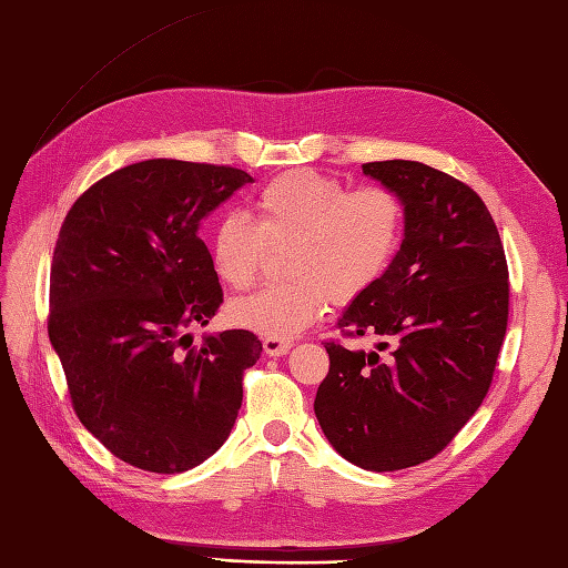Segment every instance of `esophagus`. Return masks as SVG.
<instances>
[{"mask_svg":"<svg viewBox=\"0 0 568 568\" xmlns=\"http://www.w3.org/2000/svg\"><path fill=\"white\" fill-rule=\"evenodd\" d=\"M263 346H265V354L267 356L277 358V356H286L294 344H291L288 339H272V336H267V339L263 342Z\"/></svg>","mask_w":568,"mask_h":568,"instance_id":"34e87169","label":"esophagus"}]
</instances>
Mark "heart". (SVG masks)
<instances>
[{
  "label": "heart",
  "instance_id": "b5f03b06",
  "mask_svg": "<svg viewBox=\"0 0 568 568\" xmlns=\"http://www.w3.org/2000/svg\"><path fill=\"white\" fill-rule=\"evenodd\" d=\"M404 205L385 186L351 191L339 179L294 170L253 197V222L239 212L214 220L207 248L214 274L232 288L253 282L267 246H284L286 280L226 305L232 325L288 339L322 315L327 301L348 305L389 270L402 246Z\"/></svg>",
  "mask_w": 568,
  "mask_h": 568
}]
</instances>
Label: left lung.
Here are the masks:
<instances>
[{"instance_id":"left-lung-1","label":"left lung","mask_w":568,"mask_h":568,"mask_svg":"<svg viewBox=\"0 0 568 568\" xmlns=\"http://www.w3.org/2000/svg\"><path fill=\"white\" fill-rule=\"evenodd\" d=\"M404 205L389 270L336 322L373 351L325 342L315 416L346 462L402 470L437 456L480 408L509 322V267L493 214L464 181L423 162L363 164Z\"/></svg>"}]
</instances>
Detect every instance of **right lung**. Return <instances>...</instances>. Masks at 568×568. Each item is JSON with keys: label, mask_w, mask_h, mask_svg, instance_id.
Returning <instances> with one entry per match:
<instances>
[{"label": "right lung", "mask_w": 568, "mask_h": 568, "mask_svg": "<svg viewBox=\"0 0 568 568\" xmlns=\"http://www.w3.org/2000/svg\"><path fill=\"white\" fill-rule=\"evenodd\" d=\"M253 176L236 166L145 160L93 183L59 229L50 342L75 416L121 462L183 473L226 442L243 373L263 354L248 329L207 334L222 303L201 220Z\"/></svg>", "instance_id": "1"}]
</instances>
